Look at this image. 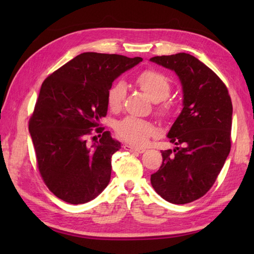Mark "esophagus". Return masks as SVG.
Returning a JSON list of instances; mask_svg holds the SVG:
<instances>
[{
	"mask_svg": "<svg viewBox=\"0 0 254 254\" xmlns=\"http://www.w3.org/2000/svg\"><path fill=\"white\" fill-rule=\"evenodd\" d=\"M123 147L126 150H131V152H135V153H139V154H142V153L145 152V150H146L143 147H134V146H131V145H128V144H124Z\"/></svg>",
	"mask_w": 254,
	"mask_h": 254,
	"instance_id": "obj_1",
	"label": "esophagus"
}]
</instances>
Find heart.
I'll use <instances>...</instances> for the list:
<instances>
[{
  "instance_id": "heart-1",
  "label": "heart",
  "mask_w": 254,
  "mask_h": 254,
  "mask_svg": "<svg viewBox=\"0 0 254 254\" xmlns=\"http://www.w3.org/2000/svg\"><path fill=\"white\" fill-rule=\"evenodd\" d=\"M136 84L150 99L159 105L157 107L159 115H165L167 112V106L161 105L160 101L165 100L170 94L171 85L169 79L164 74L155 69H146L137 75ZM126 96L127 86L122 80H119L108 90V106L112 111H119L123 106ZM116 133L127 143L134 146H141L155 133V127L149 121L143 120V119L127 117L117 123Z\"/></svg>"
}]
</instances>
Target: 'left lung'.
<instances>
[{
	"label": "left lung",
	"instance_id": "obj_1",
	"mask_svg": "<svg viewBox=\"0 0 254 254\" xmlns=\"http://www.w3.org/2000/svg\"><path fill=\"white\" fill-rule=\"evenodd\" d=\"M150 61L174 71L183 93L167 135L176 147L161 150L163 164L150 182L166 201L187 204L206 194L228 157L233 104L222 79L195 57L182 52Z\"/></svg>",
	"mask_w": 254,
	"mask_h": 254
}]
</instances>
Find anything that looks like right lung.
<instances>
[{
	"label": "right lung",
	"instance_id": "add662e5",
	"mask_svg": "<svg viewBox=\"0 0 254 254\" xmlns=\"http://www.w3.org/2000/svg\"><path fill=\"white\" fill-rule=\"evenodd\" d=\"M142 58L85 52L64 64L42 83L29 132L38 169L49 190L69 204H84L105 190L111 157L121 148L109 131L88 147L85 137L108 110L113 80ZM95 137V136H94Z\"/></svg>",
	"mask_w": 254,
	"mask_h": 254
}]
</instances>
